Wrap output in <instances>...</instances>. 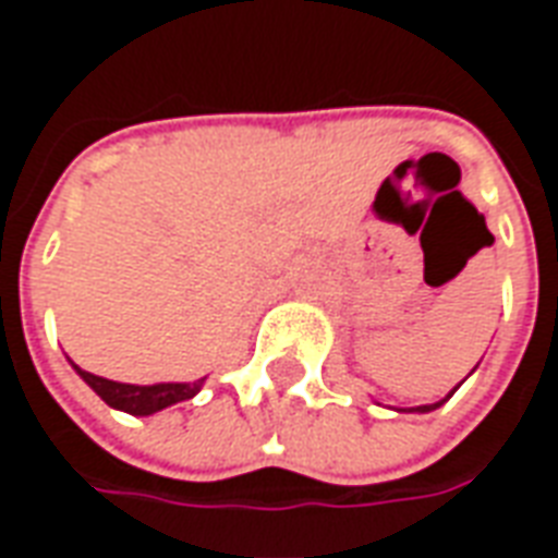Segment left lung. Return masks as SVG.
<instances>
[{
    "mask_svg": "<svg viewBox=\"0 0 558 558\" xmlns=\"http://www.w3.org/2000/svg\"><path fill=\"white\" fill-rule=\"evenodd\" d=\"M451 395H454V391H451ZM451 395H448V398H451ZM448 398H445V400H448ZM445 400H439V403H430V407H415V410H412V412H433V410H439Z\"/></svg>",
    "mask_w": 558,
    "mask_h": 558,
    "instance_id": "1",
    "label": "left lung"
}]
</instances>
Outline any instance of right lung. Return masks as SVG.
<instances>
[{
  "label": "right lung",
  "mask_w": 558,
  "mask_h": 558,
  "mask_svg": "<svg viewBox=\"0 0 558 558\" xmlns=\"http://www.w3.org/2000/svg\"><path fill=\"white\" fill-rule=\"evenodd\" d=\"M74 371L83 376V383L92 386V391L113 410L131 412V415H151L172 407V403H182L191 400L203 388L206 379H196V383H158V386H128V383H113V379H104L89 371H83L74 364Z\"/></svg>",
  "instance_id": "add662e5"
}]
</instances>
